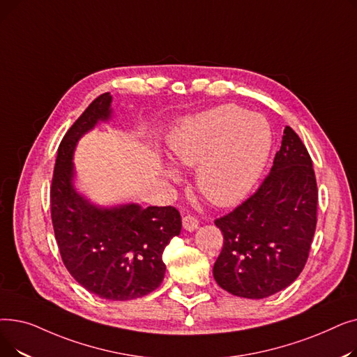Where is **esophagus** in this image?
<instances>
[{
    "label": "esophagus",
    "mask_w": 357,
    "mask_h": 357,
    "mask_svg": "<svg viewBox=\"0 0 357 357\" xmlns=\"http://www.w3.org/2000/svg\"><path fill=\"white\" fill-rule=\"evenodd\" d=\"M182 226H183V230L186 231H195L198 229V220L191 217V215H185L182 218Z\"/></svg>",
    "instance_id": "34e87169"
}]
</instances>
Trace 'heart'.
I'll list each match as a JSON object with an SVG mask.
<instances>
[{
    "instance_id": "heart-1",
    "label": "heart",
    "mask_w": 357,
    "mask_h": 357,
    "mask_svg": "<svg viewBox=\"0 0 357 357\" xmlns=\"http://www.w3.org/2000/svg\"><path fill=\"white\" fill-rule=\"evenodd\" d=\"M268 120L231 104L183 117L167 137L172 159L195 167L199 192L217 207H234L245 199L265 171L272 150ZM163 175L179 179L178 169Z\"/></svg>"
}]
</instances>
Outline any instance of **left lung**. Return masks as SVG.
I'll return each mask as SVG.
<instances>
[{"label":"left lung","mask_w":357,"mask_h":357,"mask_svg":"<svg viewBox=\"0 0 357 357\" xmlns=\"http://www.w3.org/2000/svg\"><path fill=\"white\" fill-rule=\"evenodd\" d=\"M312 162L287 126L271 174L230 214L215 220L224 245L215 282L236 296L260 299L289 287L303 272L317 224Z\"/></svg>","instance_id":"left-lung-1"}]
</instances>
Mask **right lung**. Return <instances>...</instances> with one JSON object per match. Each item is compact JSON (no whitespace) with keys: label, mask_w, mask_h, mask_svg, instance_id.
I'll use <instances>...</instances> for the list:
<instances>
[{"label":"right lung","mask_w":357,"mask_h":357,"mask_svg":"<svg viewBox=\"0 0 357 357\" xmlns=\"http://www.w3.org/2000/svg\"><path fill=\"white\" fill-rule=\"evenodd\" d=\"M109 92L93 100L62 139L50 190L54 237L69 273L91 294L128 301L155 291L163 280L165 248L179 236L174 207L127 202L93 204L75 186L73 153L79 139L112 117Z\"/></svg>","instance_id":"add662e5"}]
</instances>
